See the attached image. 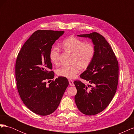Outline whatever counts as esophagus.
I'll return each instance as SVG.
<instances>
[{
  "instance_id": "obj_1",
  "label": "esophagus",
  "mask_w": 134,
  "mask_h": 134,
  "mask_svg": "<svg viewBox=\"0 0 134 134\" xmlns=\"http://www.w3.org/2000/svg\"><path fill=\"white\" fill-rule=\"evenodd\" d=\"M69 83L70 86H74V84L73 83V81H72V80H71V79L69 80Z\"/></svg>"
}]
</instances>
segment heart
I'll return each instance as SVG.
<instances>
[{
  "mask_svg": "<svg viewBox=\"0 0 134 134\" xmlns=\"http://www.w3.org/2000/svg\"><path fill=\"white\" fill-rule=\"evenodd\" d=\"M61 47L66 52L72 53V63L77 64L72 65H63L57 70V74L66 78H74L79 72V67L87 68L90 65L94 59L96 48L92 43L85 42L83 40L74 37H70L61 43ZM60 50L54 46L49 52L51 62L54 65H58L60 62Z\"/></svg>",
  "mask_w": 134,
  "mask_h": 134,
  "instance_id": "1",
  "label": "heart"
}]
</instances>
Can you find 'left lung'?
Instances as JSON below:
<instances>
[{"label": "left lung", "instance_id": "1", "mask_svg": "<svg viewBox=\"0 0 134 134\" xmlns=\"http://www.w3.org/2000/svg\"><path fill=\"white\" fill-rule=\"evenodd\" d=\"M78 36L91 38L96 54L90 65L80 75L90 85L86 86L80 80L74 81L77 90L75 102L83 114L94 115L103 111L115 94L119 80V63L112 47L103 36L92 32ZM90 87L91 89L89 90Z\"/></svg>", "mask_w": 134, "mask_h": 134}]
</instances>
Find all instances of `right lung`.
Masks as SVG:
<instances>
[{
	"label": "right lung",
	"mask_w": 134,
	"mask_h": 134,
	"mask_svg": "<svg viewBox=\"0 0 134 134\" xmlns=\"http://www.w3.org/2000/svg\"><path fill=\"white\" fill-rule=\"evenodd\" d=\"M64 31L37 30L24 43L15 63V79L20 97L25 106L37 115L53 113L60 103L69 85L68 80L59 76L48 84L46 80L54 78L49 58L52 46Z\"/></svg>",
	"instance_id": "right-lung-1"
}]
</instances>
